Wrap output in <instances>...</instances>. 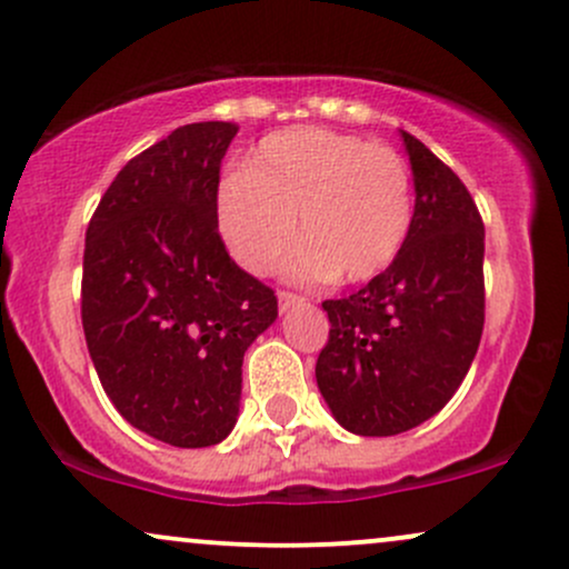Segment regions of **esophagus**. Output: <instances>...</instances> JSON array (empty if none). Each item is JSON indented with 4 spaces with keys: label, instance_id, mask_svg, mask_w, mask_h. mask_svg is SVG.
Segmentation results:
<instances>
[{
    "label": "esophagus",
    "instance_id": "1",
    "mask_svg": "<svg viewBox=\"0 0 569 569\" xmlns=\"http://www.w3.org/2000/svg\"><path fill=\"white\" fill-rule=\"evenodd\" d=\"M302 302V297H299V293H293V291H278V307H280V312H286V310H291L293 305H299Z\"/></svg>",
    "mask_w": 569,
    "mask_h": 569
}]
</instances>
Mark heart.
Returning <instances> with one entry per match:
<instances>
[{
  "label": "heart",
  "mask_w": 569,
  "mask_h": 569,
  "mask_svg": "<svg viewBox=\"0 0 569 569\" xmlns=\"http://www.w3.org/2000/svg\"><path fill=\"white\" fill-rule=\"evenodd\" d=\"M411 213V173L393 147L316 126L267 136L248 168L219 187V227L234 262L267 272L299 224L305 243L291 272L302 280L377 278L407 243Z\"/></svg>",
  "instance_id": "1"
}]
</instances>
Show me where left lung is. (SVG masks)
<instances>
[{"label": "left lung", "instance_id": "8db88e82", "mask_svg": "<svg viewBox=\"0 0 569 569\" xmlns=\"http://www.w3.org/2000/svg\"><path fill=\"white\" fill-rule=\"evenodd\" d=\"M415 173L409 238L388 270L326 299L329 342L316 380L331 415L358 436L420 426L466 380L485 329V221L466 184L401 130Z\"/></svg>", "mask_w": 569, "mask_h": 569}]
</instances>
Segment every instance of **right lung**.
<instances>
[{"instance_id":"add662e5","label":"right lung","mask_w":569,"mask_h":569,"mask_svg":"<svg viewBox=\"0 0 569 569\" xmlns=\"http://www.w3.org/2000/svg\"><path fill=\"white\" fill-rule=\"evenodd\" d=\"M234 122L176 128L128 160L98 202L82 259V329L114 409L171 447H211L240 409L248 345L278 297L219 234V168Z\"/></svg>"}]
</instances>
